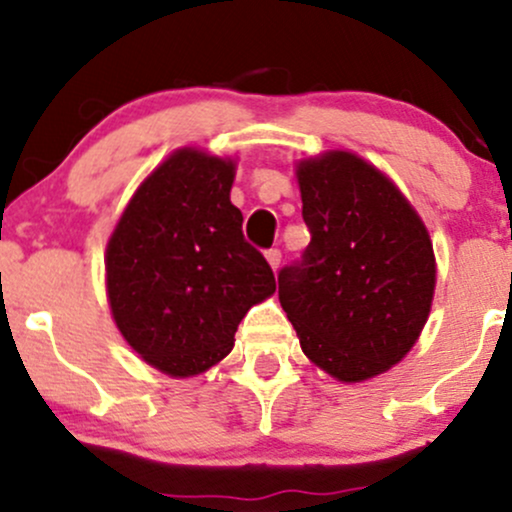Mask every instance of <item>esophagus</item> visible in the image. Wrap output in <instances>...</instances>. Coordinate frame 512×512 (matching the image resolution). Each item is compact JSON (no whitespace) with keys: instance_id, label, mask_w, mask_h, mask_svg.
<instances>
[{"instance_id":"esophagus-1","label":"esophagus","mask_w":512,"mask_h":512,"mask_svg":"<svg viewBox=\"0 0 512 512\" xmlns=\"http://www.w3.org/2000/svg\"><path fill=\"white\" fill-rule=\"evenodd\" d=\"M264 257H267L269 267H272L276 272V269H279V264H281V252L279 250H267V255H264Z\"/></svg>"}]
</instances>
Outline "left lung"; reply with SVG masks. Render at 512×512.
Returning a JSON list of instances; mask_svg holds the SVG:
<instances>
[{
    "label": "left lung",
    "mask_w": 512,
    "mask_h": 512,
    "mask_svg": "<svg viewBox=\"0 0 512 512\" xmlns=\"http://www.w3.org/2000/svg\"><path fill=\"white\" fill-rule=\"evenodd\" d=\"M310 245L279 274V301L303 354L339 383L397 366L419 342L436 255L419 211L380 168L330 149L296 161Z\"/></svg>",
    "instance_id": "8db88e82"
}]
</instances>
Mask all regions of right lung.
Wrapping results in <instances>:
<instances>
[{
  "label": "right lung",
  "instance_id": "right-lung-1",
  "mask_svg": "<svg viewBox=\"0 0 512 512\" xmlns=\"http://www.w3.org/2000/svg\"><path fill=\"white\" fill-rule=\"evenodd\" d=\"M236 168V156L180 146L134 190L108 238L105 293L117 330L170 378L223 361L245 313L276 291L231 204Z\"/></svg>",
  "mask_w": 512,
  "mask_h": 512
}]
</instances>
